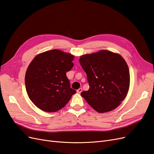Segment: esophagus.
I'll list each match as a JSON object with an SVG mask.
<instances>
[{
    "instance_id": "1",
    "label": "esophagus",
    "mask_w": 154,
    "mask_h": 154,
    "mask_svg": "<svg viewBox=\"0 0 154 154\" xmlns=\"http://www.w3.org/2000/svg\"><path fill=\"white\" fill-rule=\"evenodd\" d=\"M76 91H77L78 93H81V92H82V88H78V89Z\"/></svg>"
}]
</instances>
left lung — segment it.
Wrapping results in <instances>:
<instances>
[{"mask_svg":"<svg viewBox=\"0 0 154 154\" xmlns=\"http://www.w3.org/2000/svg\"><path fill=\"white\" fill-rule=\"evenodd\" d=\"M81 66L87 74L89 89L81 96L100 113L115 109L125 100L130 85V72L122 56L106 50L82 55Z\"/></svg>","mask_w":154,"mask_h":154,"instance_id":"left-lung-1","label":"left lung"}]
</instances>
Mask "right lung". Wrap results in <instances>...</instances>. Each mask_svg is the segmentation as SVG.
<instances>
[{"label": "right lung", "mask_w": 154, "mask_h": 154, "mask_svg": "<svg viewBox=\"0 0 154 154\" xmlns=\"http://www.w3.org/2000/svg\"><path fill=\"white\" fill-rule=\"evenodd\" d=\"M74 56L53 49L38 54L27 67L26 91L38 108L54 112L65 106L76 91L70 87L66 72L74 64Z\"/></svg>", "instance_id": "add662e5"}]
</instances>
